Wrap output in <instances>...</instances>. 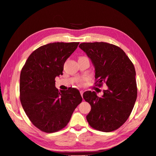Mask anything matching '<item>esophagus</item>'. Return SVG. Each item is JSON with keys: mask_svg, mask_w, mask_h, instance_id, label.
<instances>
[{"mask_svg": "<svg viewBox=\"0 0 156 156\" xmlns=\"http://www.w3.org/2000/svg\"><path fill=\"white\" fill-rule=\"evenodd\" d=\"M80 94H81V97H83V90H80Z\"/></svg>", "mask_w": 156, "mask_h": 156, "instance_id": "obj_1", "label": "esophagus"}]
</instances>
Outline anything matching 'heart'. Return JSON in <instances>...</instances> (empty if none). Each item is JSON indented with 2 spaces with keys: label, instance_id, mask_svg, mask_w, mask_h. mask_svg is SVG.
<instances>
[{
  "label": "heart",
  "instance_id": "b5f03b06",
  "mask_svg": "<svg viewBox=\"0 0 156 156\" xmlns=\"http://www.w3.org/2000/svg\"><path fill=\"white\" fill-rule=\"evenodd\" d=\"M82 82H83V81L81 80H79V81H78V83H79V84H80V85H81V83H82Z\"/></svg>",
  "mask_w": 156,
  "mask_h": 156
}]
</instances>
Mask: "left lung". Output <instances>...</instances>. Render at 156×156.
I'll list each match as a JSON object with an SVG mask.
<instances>
[{"instance_id":"obj_1","label":"left lung","mask_w":156,"mask_h":156,"mask_svg":"<svg viewBox=\"0 0 156 156\" xmlns=\"http://www.w3.org/2000/svg\"><path fill=\"white\" fill-rule=\"evenodd\" d=\"M79 47L95 67V85L108 86L99 97L87 91L83 99L91 105L87 116L93 128L110 132L123 125L132 112L137 97L136 72L132 62L119 47L106 42L81 43Z\"/></svg>"}]
</instances>
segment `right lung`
Segmentation results:
<instances>
[{"mask_svg": "<svg viewBox=\"0 0 156 156\" xmlns=\"http://www.w3.org/2000/svg\"><path fill=\"white\" fill-rule=\"evenodd\" d=\"M79 42H55L33 52L20 74V101L31 122L42 132L54 133L69 122L72 114L82 101L78 90H61L55 78L62 75L64 64Z\"/></svg>", "mask_w": 156, "mask_h": 156, "instance_id": "1", "label": "right lung"}]
</instances>
